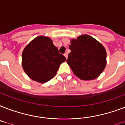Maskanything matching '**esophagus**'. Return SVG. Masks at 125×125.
Masks as SVG:
<instances>
[{"label":"esophagus","instance_id":"1","mask_svg":"<svg viewBox=\"0 0 125 125\" xmlns=\"http://www.w3.org/2000/svg\"><path fill=\"white\" fill-rule=\"evenodd\" d=\"M64 56H65V57L66 58V59H67V57H68V54H67V52H65L64 54Z\"/></svg>","mask_w":125,"mask_h":125}]
</instances>
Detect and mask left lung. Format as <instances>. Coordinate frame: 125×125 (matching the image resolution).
<instances>
[{
  "label": "left lung",
  "mask_w": 125,
  "mask_h": 125,
  "mask_svg": "<svg viewBox=\"0 0 125 125\" xmlns=\"http://www.w3.org/2000/svg\"><path fill=\"white\" fill-rule=\"evenodd\" d=\"M67 62L76 76L83 80L97 78L106 65L104 47L91 36L84 34L71 40Z\"/></svg>",
  "instance_id": "obj_1"
}]
</instances>
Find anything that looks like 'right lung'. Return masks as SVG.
Returning <instances> with one entry per match:
<instances>
[{"label": "right lung", "instance_id": "right-lung-1", "mask_svg": "<svg viewBox=\"0 0 125 125\" xmlns=\"http://www.w3.org/2000/svg\"><path fill=\"white\" fill-rule=\"evenodd\" d=\"M66 60L53 45L51 38L38 36L22 51V65L26 74L34 81L45 83L56 75L59 67Z\"/></svg>", "mask_w": 125, "mask_h": 125}]
</instances>
